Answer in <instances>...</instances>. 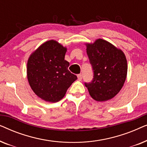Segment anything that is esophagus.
Masks as SVG:
<instances>
[{
    "label": "esophagus",
    "instance_id": "1",
    "mask_svg": "<svg viewBox=\"0 0 147 147\" xmlns=\"http://www.w3.org/2000/svg\"><path fill=\"white\" fill-rule=\"evenodd\" d=\"M78 80H80V81H81L82 79V74H78Z\"/></svg>",
    "mask_w": 147,
    "mask_h": 147
}]
</instances>
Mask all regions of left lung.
<instances>
[{
	"mask_svg": "<svg viewBox=\"0 0 147 147\" xmlns=\"http://www.w3.org/2000/svg\"><path fill=\"white\" fill-rule=\"evenodd\" d=\"M86 45L94 70V78L91 83H85V86L94 100L107 101L120 91L125 82L128 71L125 54L102 39Z\"/></svg>",
	"mask_w": 147,
	"mask_h": 147,
	"instance_id": "1",
	"label": "left lung"
}]
</instances>
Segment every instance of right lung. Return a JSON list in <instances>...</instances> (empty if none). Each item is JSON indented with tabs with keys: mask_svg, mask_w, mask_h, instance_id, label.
<instances>
[{
	"mask_svg": "<svg viewBox=\"0 0 147 147\" xmlns=\"http://www.w3.org/2000/svg\"><path fill=\"white\" fill-rule=\"evenodd\" d=\"M66 51L67 47L52 39L41 44L28 59V82L34 93L44 101L59 102L77 80L68 70Z\"/></svg>",
	"mask_w": 147,
	"mask_h": 147,
	"instance_id": "obj_1",
	"label": "right lung"
}]
</instances>
